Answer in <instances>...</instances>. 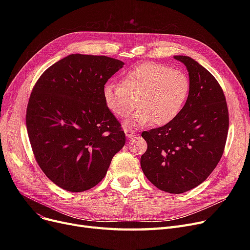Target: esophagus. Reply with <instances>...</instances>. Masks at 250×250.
Listing matches in <instances>:
<instances>
[{
  "label": "esophagus",
  "instance_id": "1",
  "mask_svg": "<svg viewBox=\"0 0 250 250\" xmlns=\"http://www.w3.org/2000/svg\"><path fill=\"white\" fill-rule=\"evenodd\" d=\"M125 136H126V138H128V139L133 138V137L135 136L133 130L129 129V128H125Z\"/></svg>",
  "mask_w": 250,
  "mask_h": 250
}]
</instances>
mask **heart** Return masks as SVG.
Segmentation results:
<instances>
[{
	"label": "heart",
	"instance_id": "heart-1",
	"mask_svg": "<svg viewBox=\"0 0 250 250\" xmlns=\"http://www.w3.org/2000/svg\"><path fill=\"white\" fill-rule=\"evenodd\" d=\"M190 88L188 76L181 70L147 62L129 70L121 85L106 84L102 96L107 109L116 117H125L137 104L140 109L127 118L126 125L141 127L151 122L166 125L185 105Z\"/></svg>",
	"mask_w": 250,
	"mask_h": 250
}]
</instances>
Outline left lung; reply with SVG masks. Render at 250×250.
<instances>
[{
  "label": "left lung",
  "instance_id": "8db88e82",
  "mask_svg": "<svg viewBox=\"0 0 250 250\" xmlns=\"http://www.w3.org/2000/svg\"><path fill=\"white\" fill-rule=\"evenodd\" d=\"M174 59L188 71L189 93L171 122L142 133L148 148L141 157V167L157 188L181 193L200 186L219 163L227 140L229 113L215 77L189 57Z\"/></svg>",
  "mask_w": 250,
  "mask_h": 250
}]
</instances>
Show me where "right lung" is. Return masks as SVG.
I'll return each instance as SVG.
<instances>
[{
	"label": "right lung",
	"instance_id": "obj_1",
	"mask_svg": "<svg viewBox=\"0 0 250 250\" xmlns=\"http://www.w3.org/2000/svg\"><path fill=\"white\" fill-rule=\"evenodd\" d=\"M124 62L75 54L45 70L33 87L26 125L35 160L44 174L72 192L104 178L125 144L121 124L107 109L102 90Z\"/></svg>",
	"mask_w": 250,
	"mask_h": 250
}]
</instances>
